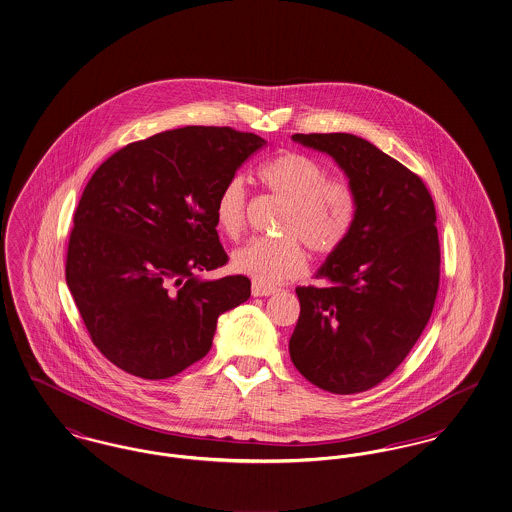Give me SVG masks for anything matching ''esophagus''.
<instances>
[{
    "instance_id": "obj_1",
    "label": "esophagus",
    "mask_w": 512,
    "mask_h": 512,
    "mask_svg": "<svg viewBox=\"0 0 512 512\" xmlns=\"http://www.w3.org/2000/svg\"><path fill=\"white\" fill-rule=\"evenodd\" d=\"M275 292H277L275 287H269V285L258 283V281L252 283V296H271V294H275Z\"/></svg>"
}]
</instances>
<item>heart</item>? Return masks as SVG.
I'll list each match as a JSON object with an SVG mask.
<instances>
[{"label": "heart", "instance_id": "b5f03b06", "mask_svg": "<svg viewBox=\"0 0 512 512\" xmlns=\"http://www.w3.org/2000/svg\"><path fill=\"white\" fill-rule=\"evenodd\" d=\"M260 179L290 202L281 223L287 239H254L231 256L235 271L258 283L273 285L298 277L306 269V252L298 236L317 254H331L344 245L356 220V195L350 185L327 179V170L302 153H285L262 166ZM216 223L229 239L241 237L246 223L245 181H225L216 200Z\"/></svg>", "mask_w": 512, "mask_h": 512}]
</instances>
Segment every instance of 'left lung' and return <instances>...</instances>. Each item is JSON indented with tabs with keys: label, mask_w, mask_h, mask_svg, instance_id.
<instances>
[{
	"label": "left lung",
	"mask_w": 512,
	"mask_h": 512,
	"mask_svg": "<svg viewBox=\"0 0 512 512\" xmlns=\"http://www.w3.org/2000/svg\"><path fill=\"white\" fill-rule=\"evenodd\" d=\"M331 156L356 195L344 245L298 287L294 367L321 390L357 394L396 371L430 319L440 283L436 208L423 179L352 134H294Z\"/></svg>",
	"instance_id": "8db88e82"
}]
</instances>
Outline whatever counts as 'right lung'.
<instances>
[{"label": "right lung", "mask_w": 512, "mask_h": 512, "mask_svg": "<svg viewBox=\"0 0 512 512\" xmlns=\"http://www.w3.org/2000/svg\"><path fill=\"white\" fill-rule=\"evenodd\" d=\"M231 128L185 126L105 160L74 214L67 285L101 354L147 380L174 377L212 348L218 317L250 298L216 231L225 181L266 145Z\"/></svg>", "instance_id": "right-lung-1"}]
</instances>
